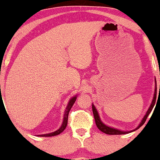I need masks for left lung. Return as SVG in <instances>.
Here are the masks:
<instances>
[{
  "label": "left lung",
  "instance_id": "1",
  "mask_svg": "<svg viewBox=\"0 0 160 160\" xmlns=\"http://www.w3.org/2000/svg\"><path fill=\"white\" fill-rule=\"evenodd\" d=\"M156 91H157V87H156V78H155V92H154L153 98H152V102H151L150 106H149L148 110H147V113H146V114L144 115V117L142 118V121H140V123H139L138 126H137L135 129H133V130H130V131H126V130H118V129H117V128H111V127H108V125L105 124V123H103L102 121L101 120L100 116H99V114H98V112L97 109H96L95 106H94V104H92V111H93L94 118V120H95V123H96V125H97L98 128L99 130H101V131H102L103 133H107V134H109V135L126 134V133H131V132H133V131H135V130H137V129L140 128V127H141L142 125L144 123H145V121H146V120H147V117H148L149 114H150V112L152 111V108H153L154 105H155L156 100ZM159 92H160V85H159Z\"/></svg>",
  "mask_w": 160,
  "mask_h": 160
}]
</instances>
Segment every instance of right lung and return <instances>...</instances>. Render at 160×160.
I'll use <instances>...</instances> for the list:
<instances>
[{
  "label": "right lung",
  "mask_w": 160,
  "mask_h": 160,
  "mask_svg": "<svg viewBox=\"0 0 160 160\" xmlns=\"http://www.w3.org/2000/svg\"><path fill=\"white\" fill-rule=\"evenodd\" d=\"M77 96H78V95H75L74 97H72L71 99H70L69 101H68V104H67V107L66 108V110H65L64 117H63V121H62V123L61 127H60V128L58 129L57 130H56V131L52 132V133H45V134L37 135L38 137H53V136L59 135L62 133V132L63 131V130H65V129H66V126H67V123H68V113H69L70 110H71L72 107L73 106L74 103H75V101H76Z\"/></svg>",
  "instance_id": "add662e5"
}]
</instances>
